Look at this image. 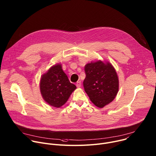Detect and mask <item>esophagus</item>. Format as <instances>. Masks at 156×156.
<instances>
[{"label": "esophagus", "mask_w": 156, "mask_h": 156, "mask_svg": "<svg viewBox=\"0 0 156 156\" xmlns=\"http://www.w3.org/2000/svg\"><path fill=\"white\" fill-rule=\"evenodd\" d=\"M76 87H81V81H78L76 83Z\"/></svg>", "instance_id": "obj_1"}]
</instances>
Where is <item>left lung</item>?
<instances>
[{
  "label": "left lung",
  "mask_w": 156,
  "mask_h": 156,
  "mask_svg": "<svg viewBox=\"0 0 156 156\" xmlns=\"http://www.w3.org/2000/svg\"><path fill=\"white\" fill-rule=\"evenodd\" d=\"M84 71V91L92 102L102 108L112 102L119 91V78L113 66L97 61L86 64Z\"/></svg>",
  "instance_id": "8db88e82"
}]
</instances>
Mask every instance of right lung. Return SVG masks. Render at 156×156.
<instances>
[{"label": "right lung", "instance_id": "right-lung-1", "mask_svg": "<svg viewBox=\"0 0 156 156\" xmlns=\"http://www.w3.org/2000/svg\"><path fill=\"white\" fill-rule=\"evenodd\" d=\"M76 87L70 82L60 64L52 66L42 76L40 82L43 99L48 104L55 107H61L67 101Z\"/></svg>", "mask_w": 156, "mask_h": 156}]
</instances>
